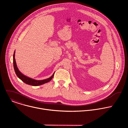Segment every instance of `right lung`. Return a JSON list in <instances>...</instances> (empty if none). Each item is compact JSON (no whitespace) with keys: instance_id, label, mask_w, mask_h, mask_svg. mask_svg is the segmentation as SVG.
Listing matches in <instances>:
<instances>
[{"instance_id":"obj_1","label":"right lung","mask_w":128,"mask_h":128,"mask_svg":"<svg viewBox=\"0 0 128 128\" xmlns=\"http://www.w3.org/2000/svg\"><path fill=\"white\" fill-rule=\"evenodd\" d=\"M14 54H15V51L14 52V55H13L14 68L15 73H16V75L21 80H22L24 82H25V84H27L31 85V86H37L42 85V84L46 83V82H50V80H51L52 79V78L54 76V74L50 78L46 79V80H35L31 78H28V77L24 76L19 71V70L18 69V68L17 67L16 62L15 58H14Z\"/></svg>"}]
</instances>
